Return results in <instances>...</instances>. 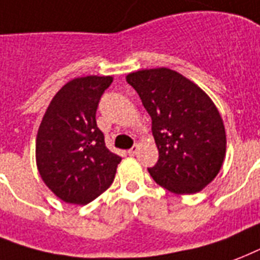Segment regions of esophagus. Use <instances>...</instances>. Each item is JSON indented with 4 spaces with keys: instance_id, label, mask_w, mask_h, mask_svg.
<instances>
[{
    "instance_id": "obj_1",
    "label": "esophagus",
    "mask_w": 260,
    "mask_h": 260,
    "mask_svg": "<svg viewBox=\"0 0 260 260\" xmlns=\"http://www.w3.org/2000/svg\"><path fill=\"white\" fill-rule=\"evenodd\" d=\"M138 150H140V146L137 144L133 145L132 149H128V154H130V156H136L137 153H138Z\"/></svg>"
}]
</instances>
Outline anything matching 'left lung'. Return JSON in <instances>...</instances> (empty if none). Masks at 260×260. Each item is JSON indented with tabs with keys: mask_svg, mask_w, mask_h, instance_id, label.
<instances>
[{
	"mask_svg": "<svg viewBox=\"0 0 260 260\" xmlns=\"http://www.w3.org/2000/svg\"><path fill=\"white\" fill-rule=\"evenodd\" d=\"M152 118L158 161L149 174L175 194H194L220 172L226 136L220 112L197 84L167 68L126 76Z\"/></svg>",
	"mask_w": 260,
	"mask_h": 260,
	"instance_id": "8db88e82",
	"label": "left lung"
}]
</instances>
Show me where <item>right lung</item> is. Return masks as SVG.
Listing matches in <instances>:
<instances>
[{"label": "right lung", "instance_id": "obj_1", "mask_svg": "<svg viewBox=\"0 0 260 260\" xmlns=\"http://www.w3.org/2000/svg\"><path fill=\"white\" fill-rule=\"evenodd\" d=\"M111 76L74 78L48 104L36 136V166L46 186L66 203L86 205L114 182L122 158L110 152L96 110Z\"/></svg>", "mask_w": 260, "mask_h": 260}]
</instances>
